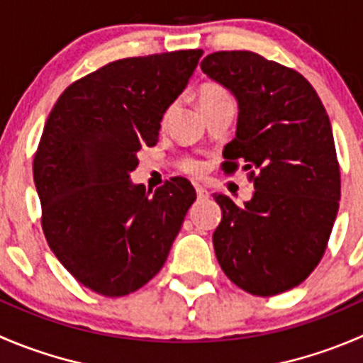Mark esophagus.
Segmentation results:
<instances>
[{
  "label": "esophagus",
  "instance_id": "obj_1",
  "mask_svg": "<svg viewBox=\"0 0 363 363\" xmlns=\"http://www.w3.org/2000/svg\"><path fill=\"white\" fill-rule=\"evenodd\" d=\"M195 189H196V196H199L200 200H203V199H209V191H207V189L203 188V186H200V184H195Z\"/></svg>",
  "mask_w": 363,
  "mask_h": 363
}]
</instances>
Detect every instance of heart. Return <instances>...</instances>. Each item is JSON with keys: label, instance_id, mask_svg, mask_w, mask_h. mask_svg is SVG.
Instances as JSON below:
<instances>
[{"label": "heart", "instance_id": "1", "mask_svg": "<svg viewBox=\"0 0 363 363\" xmlns=\"http://www.w3.org/2000/svg\"><path fill=\"white\" fill-rule=\"evenodd\" d=\"M223 101H232L230 99V94L221 86L220 83L216 81H206V83L200 86L199 90V103L200 108L203 106H211V104H216V103H223ZM182 170L188 172V174H202L203 172V163L200 160H195V157H186L182 161Z\"/></svg>", "mask_w": 363, "mask_h": 363}]
</instances>
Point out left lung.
Returning a JSON list of instances; mask_svg holds the SVG:
<instances>
[{"mask_svg": "<svg viewBox=\"0 0 363 363\" xmlns=\"http://www.w3.org/2000/svg\"><path fill=\"white\" fill-rule=\"evenodd\" d=\"M200 67L238 99L221 167L234 174L241 163L255 188L245 206L214 195V253L235 286L275 296L311 275L332 234L340 200L332 124L314 86L289 67L252 51L213 52Z\"/></svg>", "mask_w": 363, "mask_h": 363, "instance_id": "1", "label": "left lung"}]
</instances>
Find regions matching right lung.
<instances>
[{
	"instance_id": "obj_1",
	"label": "right lung",
	"mask_w": 363,
	"mask_h": 363,
	"mask_svg": "<svg viewBox=\"0 0 363 363\" xmlns=\"http://www.w3.org/2000/svg\"><path fill=\"white\" fill-rule=\"evenodd\" d=\"M202 49L111 62L58 97L33 160L49 248L70 275L108 298L131 294L163 267L196 193L184 177L154 191L133 184L138 152L156 145L164 111Z\"/></svg>"
}]
</instances>
